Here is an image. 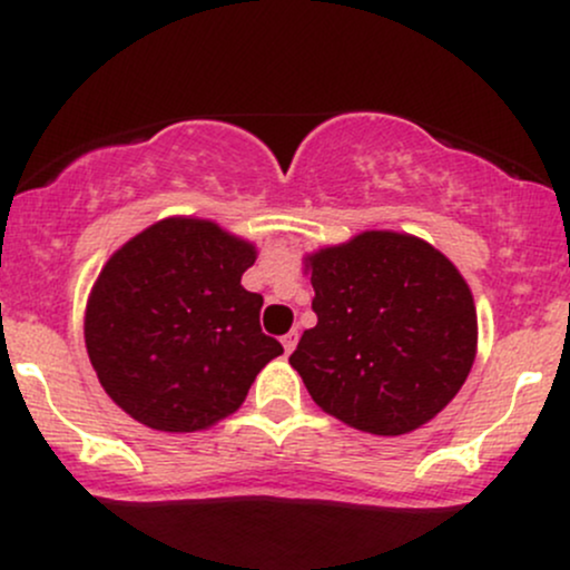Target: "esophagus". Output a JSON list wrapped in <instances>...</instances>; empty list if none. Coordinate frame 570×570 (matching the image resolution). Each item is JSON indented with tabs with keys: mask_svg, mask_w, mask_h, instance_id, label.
<instances>
[{
	"mask_svg": "<svg viewBox=\"0 0 570 570\" xmlns=\"http://www.w3.org/2000/svg\"><path fill=\"white\" fill-rule=\"evenodd\" d=\"M281 345H284L286 353H292L294 345H297V332H289V335L281 337Z\"/></svg>",
	"mask_w": 570,
	"mask_h": 570,
	"instance_id": "esophagus-1",
	"label": "esophagus"
}]
</instances>
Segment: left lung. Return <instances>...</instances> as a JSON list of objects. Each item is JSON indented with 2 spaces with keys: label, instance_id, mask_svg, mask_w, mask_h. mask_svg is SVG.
<instances>
[{
  "label": "left lung",
  "instance_id": "1",
  "mask_svg": "<svg viewBox=\"0 0 570 570\" xmlns=\"http://www.w3.org/2000/svg\"><path fill=\"white\" fill-rule=\"evenodd\" d=\"M318 322L289 364L326 415L377 436L421 429L453 402L476 356L472 289L410 233L364 230L303 257Z\"/></svg>",
  "mask_w": 570,
  "mask_h": 570
}]
</instances>
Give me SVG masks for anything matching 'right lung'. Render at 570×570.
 <instances>
[{
  "mask_svg": "<svg viewBox=\"0 0 570 570\" xmlns=\"http://www.w3.org/2000/svg\"><path fill=\"white\" fill-rule=\"evenodd\" d=\"M257 246L214 219L166 217L107 259L85 305V348L109 399L147 429L206 431L281 356L240 276Z\"/></svg>",
  "mask_w": 570,
  "mask_h": 570,
  "instance_id": "1",
  "label": "right lung"
}]
</instances>
